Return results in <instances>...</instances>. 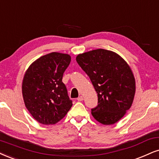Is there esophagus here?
Wrapping results in <instances>:
<instances>
[{
  "label": "esophagus",
  "instance_id": "obj_1",
  "mask_svg": "<svg viewBox=\"0 0 159 159\" xmlns=\"http://www.w3.org/2000/svg\"><path fill=\"white\" fill-rule=\"evenodd\" d=\"M77 101H79V102H81V101H83V97H82V96H80V97H79L77 98Z\"/></svg>",
  "mask_w": 159,
  "mask_h": 159
}]
</instances>
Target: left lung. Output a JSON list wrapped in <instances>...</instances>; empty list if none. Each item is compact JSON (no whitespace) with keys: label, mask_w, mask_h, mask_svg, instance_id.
<instances>
[{"label":"left lung","mask_w":159,"mask_h":159,"mask_svg":"<svg viewBox=\"0 0 159 159\" xmlns=\"http://www.w3.org/2000/svg\"><path fill=\"white\" fill-rule=\"evenodd\" d=\"M76 62L89 76L98 96V105L91 109L96 120L113 125L130 109L136 83L130 66L116 53L96 49L80 54Z\"/></svg>","instance_id":"obj_1"}]
</instances>
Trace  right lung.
<instances>
[{"label": "right lung", "instance_id": "obj_1", "mask_svg": "<svg viewBox=\"0 0 159 159\" xmlns=\"http://www.w3.org/2000/svg\"><path fill=\"white\" fill-rule=\"evenodd\" d=\"M70 62V56L52 52L40 57L25 71L22 93L26 108L43 125H54L72 106L62 76Z\"/></svg>", "mask_w": 159, "mask_h": 159}]
</instances>
